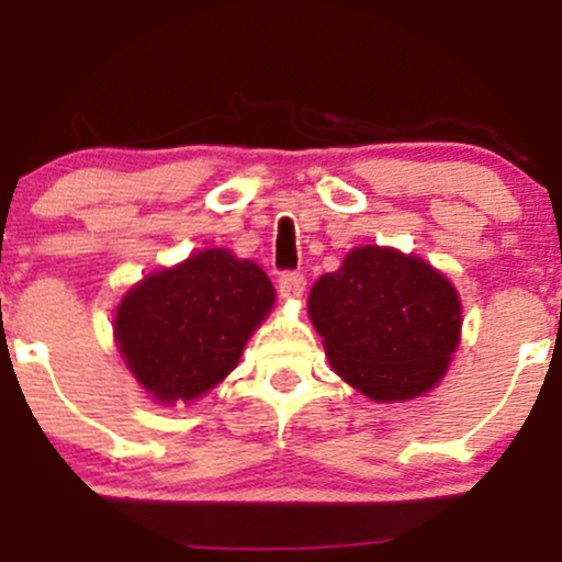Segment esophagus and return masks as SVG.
I'll use <instances>...</instances> for the list:
<instances>
[{
    "label": "esophagus",
    "instance_id": "obj_1",
    "mask_svg": "<svg viewBox=\"0 0 562 562\" xmlns=\"http://www.w3.org/2000/svg\"><path fill=\"white\" fill-rule=\"evenodd\" d=\"M280 295L282 299H301L303 290H306V277L301 272H285L280 277Z\"/></svg>",
    "mask_w": 562,
    "mask_h": 562
}]
</instances>
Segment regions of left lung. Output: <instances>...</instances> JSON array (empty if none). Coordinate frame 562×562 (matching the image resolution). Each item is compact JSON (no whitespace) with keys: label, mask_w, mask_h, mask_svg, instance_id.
I'll list each match as a JSON object with an SVG mask.
<instances>
[{"label":"left lung","mask_w":562,"mask_h":562,"mask_svg":"<svg viewBox=\"0 0 562 562\" xmlns=\"http://www.w3.org/2000/svg\"><path fill=\"white\" fill-rule=\"evenodd\" d=\"M308 317L335 372L375 402L434 389L460 344V299L447 277L378 245L314 282Z\"/></svg>","instance_id":"obj_1"}]
</instances>
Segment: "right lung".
Listing matches in <instances>:
<instances>
[{"instance_id":"obj_1","label":"right lung","mask_w":562,"mask_h":562,"mask_svg":"<svg viewBox=\"0 0 562 562\" xmlns=\"http://www.w3.org/2000/svg\"><path fill=\"white\" fill-rule=\"evenodd\" d=\"M272 303V282L254 261L203 250L128 290L115 314V340L160 404L190 402L235 370Z\"/></svg>"}]
</instances>
